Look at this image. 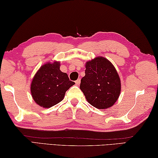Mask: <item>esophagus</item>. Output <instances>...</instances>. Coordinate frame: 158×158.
Returning <instances> with one entry per match:
<instances>
[{"instance_id": "34e87169", "label": "esophagus", "mask_w": 158, "mask_h": 158, "mask_svg": "<svg viewBox=\"0 0 158 158\" xmlns=\"http://www.w3.org/2000/svg\"><path fill=\"white\" fill-rule=\"evenodd\" d=\"M80 82H81V80H80V79H79L75 81V84H76L77 85H79L80 84Z\"/></svg>"}]
</instances>
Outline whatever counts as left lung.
<instances>
[{
  "label": "left lung",
  "instance_id": "obj_1",
  "mask_svg": "<svg viewBox=\"0 0 158 158\" xmlns=\"http://www.w3.org/2000/svg\"><path fill=\"white\" fill-rule=\"evenodd\" d=\"M80 89L95 108L107 109L114 105L121 93V79L116 68L106 58L99 56L85 63V76Z\"/></svg>",
  "mask_w": 158,
  "mask_h": 158
}]
</instances>
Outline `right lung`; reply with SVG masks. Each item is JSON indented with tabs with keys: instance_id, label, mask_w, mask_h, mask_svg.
Segmentation results:
<instances>
[{
	"instance_id": "add662e5",
	"label": "right lung",
	"mask_w": 158,
	"mask_h": 158,
	"mask_svg": "<svg viewBox=\"0 0 158 158\" xmlns=\"http://www.w3.org/2000/svg\"><path fill=\"white\" fill-rule=\"evenodd\" d=\"M60 63H45L40 67L33 79L31 92L34 101L44 108L59 103L65 92L75 83L69 79L68 74L60 71Z\"/></svg>"
}]
</instances>
